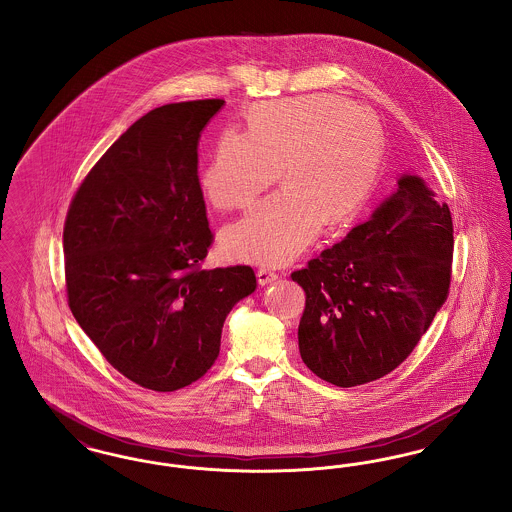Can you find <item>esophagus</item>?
I'll return each mask as SVG.
<instances>
[{"label":"esophagus","instance_id":"1","mask_svg":"<svg viewBox=\"0 0 512 512\" xmlns=\"http://www.w3.org/2000/svg\"><path fill=\"white\" fill-rule=\"evenodd\" d=\"M257 276H259V284H270V282H274V280H278V270H274V268L270 267H259L257 270Z\"/></svg>","mask_w":512,"mask_h":512}]
</instances>
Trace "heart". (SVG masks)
I'll return each instance as SVG.
<instances>
[{
    "instance_id": "obj_1",
    "label": "heart",
    "mask_w": 512,
    "mask_h": 512,
    "mask_svg": "<svg viewBox=\"0 0 512 512\" xmlns=\"http://www.w3.org/2000/svg\"><path fill=\"white\" fill-rule=\"evenodd\" d=\"M382 163V138L365 111L334 96L267 101L247 132H220L201 186L222 211L251 205L278 178L284 192L255 205L224 234L230 257L282 265L320 226L340 228L363 209Z\"/></svg>"
}]
</instances>
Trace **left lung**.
Returning <instances> with one entry per match:
<instances>
[{"label": "left lung", "mask_w": 512, "mask_h": 512, "mask_svg": "<svg viewBox=\"0 0 512 512\" xmlns=\"http://www.w3.org/2000/svg\"><path fill=\"white\" fill-rule=\"evenodd\" d=\"M453 244L449 207L422 178L403 176L370 219L293 270L305 290L303 363L338 388L390 374L449 295Z\"/></svg>", "instance_id": "left-lung-1"}]
</instances>
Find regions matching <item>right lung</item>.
<instances>
[{
	"instance_id": "right-lung-1",
	"label": "right lung",
	"mask_w": 512,
	"mask_h": 512,
	"mask_svg": "<svg viewBox=\"0 0 512 512\" xmlns=\"http://www.w3.org/2000/svg\"><path fill=\"white\" fill-rule=\"evenodd\" d=\"M222 103L149 111L101 155L67 211L69 307L107 363L146 390L199 380L219 357L224 318L257 288L247 265L203 268L215 234L197 144Z\"/></svg>"
}]
</instances>
